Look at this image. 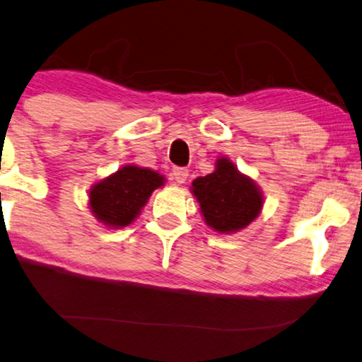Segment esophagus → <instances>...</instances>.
<instances>
[{
  "label": "esophagus",
  "mask_w": 362,
  "mask_h": 362,
  "mask_svg": "<svg viewBox=\"0 0 362 362\" xmlns=\"http://www.w3.org/2000/svg\"><path fill=\"white\" fill-rule=\"evenodd\" d=\"M172 175L175 178L177 184H185L187 177H189V170L185 167H175L172 170Z\"/></svg>",
  "instance_id": "esophagus-1"
}]
</instances>
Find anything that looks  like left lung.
I'll return each instance as SVG.
<instances>
[{"instance_id": "obj_1", "label": "left lung", "mask_w": 362, "mask_h": 362, "mask_svg": "<svg viewBox=\"0 0 362 362\" xmlns=\"http://www.w3.org/2000/svg\"><path fill=\"white\" fill-rule=\"evenodd\" d=\"M204 222L218 234H234L250 226L264 207L260 187L228 157L215 160V170L192 182Z\"/></svg>"}]
</instances>
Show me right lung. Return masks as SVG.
Masks as SVG:
<instances>
[{
    "instance_id": "right-lung-1",
    "label": "right lung",
    "mask_w": 362,
    "mask_h": 362,
    "mask_svg": "<svg viewBox=\"0 0 362 362\" xmlns=\"http://www.w3.org/2000/svg\"><path fill=\"white\" fill-rule=\"evenodd\" d=\"M163 184L165 177L158 172L128 163L91 185L88 192L90 210L105 227H127L135 222L153 190Z\"/></svg>"
}]
</instances>
